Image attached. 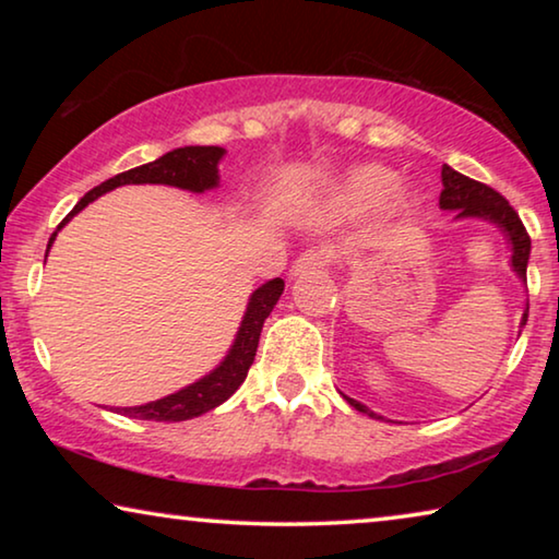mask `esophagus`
Here are the masks:
<instances>
[{"label": "esophagus", "mask_w": 559, "mask_h": 559, "mask_svg": "<svg viewBox=\"0 0 559 559\" xmlns=\"http://www.w3.org/2000/svg\"><path fill=\"white\" fill-rule=\"evenodd\" d=\"M328 264H331V251H328L325 247L308 249V251H302V254L295 259L289 274H293V277H302V274H308V272L325 270Z\"/></svg>", "instance_id": "obj_1"}]
</instances>
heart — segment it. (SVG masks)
Instances as JSON below:
<instances>
[{"label": "heart", "instance_id": "heart-1", "mask_svg": "<svg viewBox=\"0 0 559 559\" xmlns=\"http://www.w3.org/2000/svg\"><path fill=\"white\" fill-rule=\"evenodd\" d=\"M396 186V173L392 167L379 163L358 165L346 173V178L335 188V205L346 213H361L379 205ZM394 209L409 216L417 211V195L409 190H400L394 195Z\"/></svg>", "mask_w": 559, "mask_h": 559}]
</instances>
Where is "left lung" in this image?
<instances>
[{
  "label": "left lung",
  "mask_w": 559,
  "mask_h": 559,
  "mask_svg": "<svg viewBox=\"0 0 559 559\" xmlns=\"http://www.w3.org/2000/svg\"><path fill=\"white\" fill-rule=\"evenodd\" d=\"M442 193H440V209L442 211H453V221H463V218H478L486 221V224L496 226L501 231L503 239L511 247V272L522 280V285H526V264H530V251H532V239L526 234V228L522 224V218L516 216V211L511 209L507 198L501 193H496L493 188L484 186V182L471 180L453 170L450 165H442ZM526 316H530V305H526L522 312V323L519 328L526 325ZM346 396V394H343ZM346 402L350 407L364 412L373 419H384L377 412H371L366 404L350 400L346 396Z\"/></svg>",
  "instance_id": "8db88e82"
}]
</instances>
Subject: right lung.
<instances>
[{"mask_svg":"<svg viewBox=\"0 0 559 559\" xmlns=\"http://www.w3.org/2000/svg\"><path fill=\"white\" fill-rule=\"evenodd\" d=\"M224 155V147H201V144L193 147V144H190V147L165 152L163 157L155 159V163L114 175V178L102 182V186L88 190V193L75 203V209L68 213L63 224H60L56 228V234L50 236L48 251L52 247V241H56L60 228H63L75 213H81L88 203H94L96 198H102L104 193H109V190L119 186H144V182H152V186H173L180 190H190V193H205V190L218 188V165ZM282 293H285V280L274 277L249 295L247 312H243L236 338L231 343V348L226 350L224 361H221L216 369L193 381V384L182 386L180 392L163 396V400L140 404V407H117L119 415H127L132 419H155V423H182V419L201 417L205 412L216 409L218 404H224L228 396L243 384V379H247L249 366L254 364L264 320L270 318V312L274 310V305H277Z\"/></svg>","mask_w":559,"mask_h":559,"instance_id":"obj_1","label":"right lung"}]
</instances>
